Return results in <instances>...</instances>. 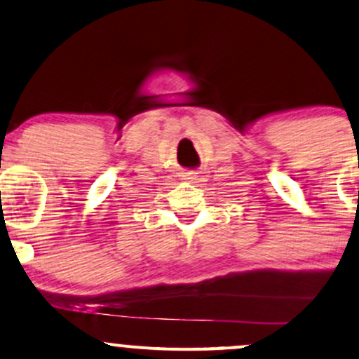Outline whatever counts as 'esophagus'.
<instances>
[{"label":"esophagus","mask_w":359,"mask_h":359,"mask_svg":"<svg viewBox=\"0 0 359 359\" xmlns=\"http://www.w3.org/2000/svg\"><path fill=\"white\" fill-rule=\"evenodd\" d=\"M183 180L188 181V183H196V180H198V176H196V172L188 171V172H184V175H183Z\"/></svg>","instance_id":"1"}]
</instances>
